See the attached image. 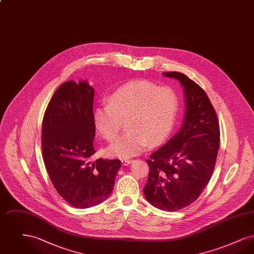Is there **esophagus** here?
<instances>
[{
	"mask_svg": "<svg viewBox=\"0 0 254 254\" xmlns=\"http://www.w3.org/2000/svg\"><path fill=\"white\" fill-rule=\"evenodd\" d=\"M132 162V159H122V163H123L124 166H128V165H130Z\"/></svg>",
	"mask_w": 254,
	"mask_h": 254,
	"instance_id": "1",
	"label": "esophagus"
}]
</instances>
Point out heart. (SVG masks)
<instances>
[{
	"label": "heart",
	"mask_w": 254,
	"mask_h": 254,
	"mask_svg": "<svg viewBox=\"0 0 254 254\" xmlns=\"http://www.w3.org/2000/svg\"><path fill=\"white\" fill-rule=\"evenodd\" d=\"M179 111V96L168 85L149 81H131L118 87L109 97V103L94 110L98 132L111 142L127 121V131L109 145L111 156L127 158L142 152L148 145L166 140L175 126Z\"/></svg>",
	"instance_id": "heart-1"
}]
</instances>
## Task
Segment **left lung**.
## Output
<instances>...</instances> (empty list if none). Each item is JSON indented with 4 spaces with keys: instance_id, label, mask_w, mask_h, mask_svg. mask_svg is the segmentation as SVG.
<instances>
[{
    "instance_id": "left-lung-1",
    "label": "left lung",
    "mask_w": 254,
    "mask_h": 254,
    "mask_svg": "<svg viewBox=\"0 0 254 254\" xmlns=\"http://www.w3.org/2000/svg\"><path fill=\"white\" fill-rule=\"evenodd\" d=\"M184 86L186 114L181 129L146 161V200L157 208L176 211L196 201L210 180L217 159L220 127L204 89L181 72H164Z\"/></svg>"
}]
</instances>
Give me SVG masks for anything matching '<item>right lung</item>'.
<instances>
[{
	"mask_svg": "<svg viewBox=\"0 0 254 254\" xmlns=\"http://www.w3.org/2000/svg\"><path fill=\"white\" fill-rule=\"evenodd\" d=\"M94 88L87 82L68 81L49 101L42 125V151L57 192L77 208L105 201L111 193L120 160L97 159L93 146Z\"/></svg>",
	"mask_w": 254,
	"mask_h": 254,
	"instance_id": "1",
	"label": "right lung"
}]
</instances>
